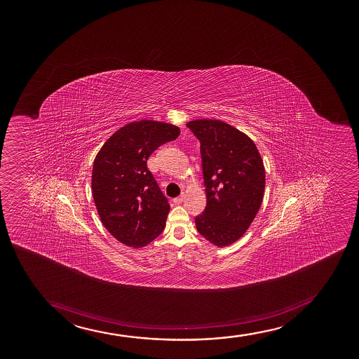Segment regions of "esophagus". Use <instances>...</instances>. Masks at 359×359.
<instances>
[{
	"mask_svg": "<svg viewBox=\"0 0 359 359\" xmlns=\"http://www.w3.org/2000/svg\"><path fill=\"white\" fill-rule=\"evenodd\" d=\"M184 201V195H181V196H178V198H173V202L176 203V205H180L182 202Z\"/></svg>",
	"mask_w": 359,
	"mask_h": 359,
	"instance_id": "obj_1",
	"label": "esophagus"
}]
</instances>
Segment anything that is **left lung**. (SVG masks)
<instances>
[{
    "label": "left lung",
    "mask_w": 359,
    "mask_h": 359,
    "mask_svg": "<svg viewBox=\"0 0 359 359\" xmlns=\"http://www.w3.org/2000/svg\"><path fill=\"white\" fill-rule=\"evenodd\" d=\"M200 140L207 205L195 218L198 233L217 247L235 243L252 225L264 198L266 172L254 141L220 120L187 123Z\"/></svg>",
    "instance_id": "8db88e82"
}]
</instances>
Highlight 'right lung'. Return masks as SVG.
I'll return each mask as SVG.
<instances>
[{"instance_id": "add662e5", "label": "right lung", "mask_w": 359, "mask_h": 359, "mask_svg": "<svg viewBox=\"0 0 359 359\" xmlns=\"http://www.w3.org/2000/svg\"><path fill=\"white\" fill-rule=\"evenodd\" d=\"M180 133L173 124L135 121L114 133L95 156L93 200L104 226L121 243L146 247L164 230L170 205L147 159Z\"/></svg>"}]
</instances>
